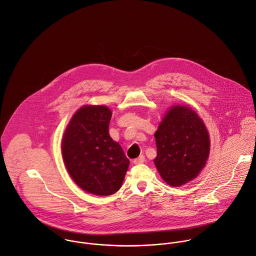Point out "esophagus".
Masks as SVG:
<instances>
[{
	"mask_svg": "<svg viewBox=\"0 0 256 256\" xmlns=\"http://www.w3.org/2000/svg\"><path fill=\"white\" fill-rule=\"evenodd\" d=\"M144 160H146V157H144V155H140L138 158H136V159L134 160V164H142V163L144 162Z\"/></svg>",
	"mask_w": 256,
	"mask_h": 256,
	"instance_id": "34e87169",
	"label": "esophagus"
}]
</instances>
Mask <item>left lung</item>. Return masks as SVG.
Wrapping results in <instances>:
<instances>
[{
	"mask_svg": "<svg viewBox=\"0 0 256 256\" xmlns=\"http://www.w3.org/2000/svg\"><path fill=\"white\" fill-rule=\"evenodd\" d=\"M154 164L168 185L178 187L196 178L210 154V136L203 120L190 106H172L154 134Z\"/></svg>",
	"mask_w": 256,
	"mask_h": 256,
	"instance_id": "left-lung-1",
	"label": "left lung"
}]
</instances>
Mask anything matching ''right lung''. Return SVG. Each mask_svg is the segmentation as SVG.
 Instances as JSON below:
<instances>
[{"label":"right lung","instance_id":"1","mask_svg":"<svg viewBox=\"0 0 256 256\" xmlns=\"http://www.w3.org/2000/svg\"><path fill=\"white\" fill-rule=\"evenodd\" d=\"M110 118L106 106H83L70 120L61 142L63 161L73 181L98 196L118 191L130 165L122 146L108 134Z\"/></svg>","mask_w":256,"mask_h":256}]
</instances>
